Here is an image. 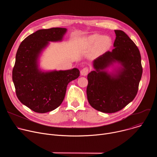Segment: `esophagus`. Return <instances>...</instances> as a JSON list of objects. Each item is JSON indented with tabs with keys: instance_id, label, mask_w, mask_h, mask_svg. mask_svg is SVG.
<instances>
[{
	"instance_id": "34e87169",
	"label": "esophagus",
	"mask_w": 157,
	"mask_h": 157,
	"mask_svg": "<svg viewBox=\"0 0 157 157\" xmlns=\"http://www.w3.org/2000/svg\"><path fill=\"white\" fill-rule=\"evenodd\" d=\"M88 71H89V69L87 68H84L81 71V76H86L88 73Z\"/></svg>"
}]
</instances>
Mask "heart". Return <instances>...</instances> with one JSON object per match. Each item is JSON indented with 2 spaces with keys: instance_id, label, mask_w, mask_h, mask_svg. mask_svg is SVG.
I'll use <instances>...</instances> for the list:
<instances>
[{
  "instance_id": "heart-1",
  "label": "heart",
  "mask_w": 157,
  "mask_h": 157,
  "mask_svg": "<svg viewBox=\"0 0 157 157\" xmlns=\"http://www.w3.org/2000/svg\"><path fill=\"white\" fill-rule=\"evenodd\" d=\"M85 44L88 48L91 47V54L93 56H99L104 54L113 46V39L108 35L93 34L88 36L85 39Z\"/></svg>"
}]
</instances>
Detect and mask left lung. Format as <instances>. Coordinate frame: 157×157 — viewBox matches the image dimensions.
I'll return each mask as SVG.
<instances>
[{"label": "left lung", "instance_id": "1", "mask_svg": "<svg viewBox=\"0 0 157 157\" xmlns=\"http://www.w3.org/2000/svg\"><path fill=\"white\" fill-rule=\"evenodd\" d=\"M114 48L93 61L87 75L86 93L94 109L104 113L122 109L137 95L142 75L141 56L136 44L123 31L114 30ZM113 67L112 72L108 68Z\"/></svg>", "mask_w": 157, "mask_h": 157}]
</instances>
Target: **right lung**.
Masks as SVG:
<instances>
[{
  "mask_svg": "<svg viewBox=\"0 0 157 157\" xmlns=\"http://www.w3.org/2000/svg\"><path fill=\"white\" fill-rule=\"evenodd\" d=\"M65 28L39 30L20 43L16 53L12 80L19 101L38 113L55 110L62 103L68 83L79 76V70L43 71L40 58L50 42L61 41Z\"/></svg>",
  "mask_w": 157,
  "mask_h": 157,
  "instance_id": "1",
  "label": "right lung"
}]
</instances>
